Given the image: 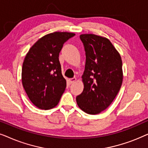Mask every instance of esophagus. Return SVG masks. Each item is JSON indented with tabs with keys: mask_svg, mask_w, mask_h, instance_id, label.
I'll use <instances>...</instances> for the list:
<instances>
[{
	"mask_svg": "<svg viewBox=\"0 0 148 148\" xmlns=\"http://www.w3.org/2000/svg\"><path fill=\"white\" fill-rule=\"evenodd\" d=\"M76 80H77V78L76 77H73V78L69 79V82H70L71 84H73V83L75 82Z\"/></svg>",
	"mask_w": 148,
	"mask_h": 148,
	"instance_id": "1",
	"label": "esophagus"
}]
</instances>
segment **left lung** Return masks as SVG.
Returning a JSON list of instances; mask_svg holds the SVG:
<instances>
[{
	"instance_id": "1",
	"label": "left lung",
	"mask_w": 148,
	"mask_h": 148,
	"mask_svg": "<svg viewBox=\"0 0 148 148\" xmlns=\"http://www.w3.org/2000/svg\"><path fill=\"white\" fill-rule=\"evenodd\" d=\"M86 52L82 81L84 88L77 96L78 106L85 112L96 114L114 100L123 83L122 60L110 40L95 34H82Z\"/></svg>"
}]
</instances>
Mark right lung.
I'll use <instances>...</instances> for the list:
<instances>
[{
  "label": "right lung",
  "instance_id": "obj_1",
  "mask_svg": "<svg viewBox=\"0 0 148 148\" xmlns=\"http://www.w3.org/2000/svg\"><path fill=\"white\" fill-rule=\"evenodd\" d=\"M75 34L54 32L43 36L32 46L22 66V84L31 102L40 109L55 107L66 83L58 56L63 44Z\"/></svg>",
  "mask_w": 148,
  "mask_h": 148
}]
</instances>
